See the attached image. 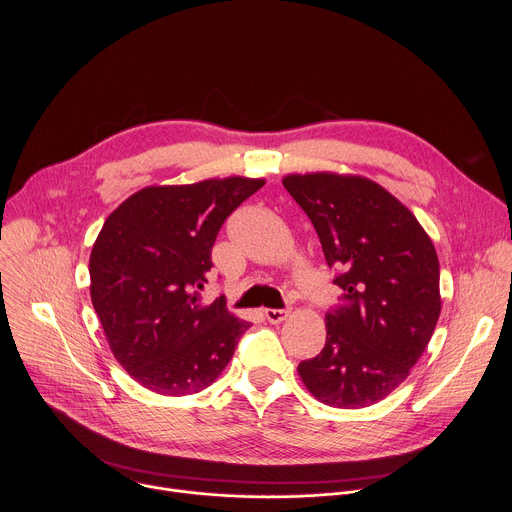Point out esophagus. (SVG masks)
Instances as JSON below:
<instances>
[{
	"label": "esophagus",
	"instance_id": "34e87169",
	"mask_svg": "<svg viewBox=\"0 0 512 512\" xmlns=\"http://www.w3.org/2000/svg\"><path fill=\"white\" fill-rule=\"evenodd\" d=\"M263 314H265V318H267L271 324H279V322H283V320L289 316V310H273V308H267Z\"/></svg>",
	"mask_w": 512,
	"mask_h": 512
}]
</instances>
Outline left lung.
<instances>
[{
  "label": "left lung",
  "mask_w": 512,
  "mask_h": 512,
  "mask_svg": "<svg viewBox=\"0 0 512 512\" xmlns=\"http://www.w3.org/2000/svg\"><path fill=\"white\" fill-rule=\"evenodd\" d=\"M308 214L342 289L326 344L298 373L340 409L385 399L407 377L440 318V261L417 218L379 184L338 174L283 178Z\"/></svg>",
  "instance_id": "8db88e82"
}]
</instances>
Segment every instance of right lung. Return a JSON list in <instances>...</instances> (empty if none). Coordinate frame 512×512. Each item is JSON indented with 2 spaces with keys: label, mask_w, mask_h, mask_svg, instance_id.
<instances>
[{
  "label": "right lung",
  "mask_w": 512,
  "mask_h": 512,
  "mask_svg": "<svg viewBox=\"0 0 512 512\" xmlns=\"http://www.w3.org/2000/svg\"><path fill=\"white\" fill-rule=\"evenodd\" d=\"M263 184L150 186L109 214L91 251V300L113 356L141 387L192 395L229 364L251 324L225 298L202 304V287L218 231Z\"/></svg>",
  "instance_id": "add662e5"
}]
</instances>
